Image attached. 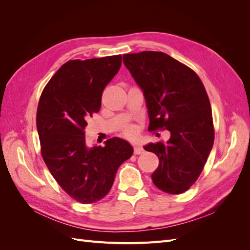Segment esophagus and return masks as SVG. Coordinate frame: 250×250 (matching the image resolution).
Returning <instances> with one entry per match:
<instances>
[{
  "mask_svg": "<svg viewBox=\"0 0 250 250\" xmlns=\"http://www.w3.org/2000/svg\"><path fill=\"white\" fill-rule=\"evenodd\" d=\"M144 151H145V150L143 149V147L138 146V145H135V146H134V151H133V152H134V154H135V155L143 154V153H144Z\"/></svg>",
  "mask_w": 250,
  "mask_h": 250,
  "instance_id": "esophagus-1",
  "label": "esophagus"
}]
</instances>
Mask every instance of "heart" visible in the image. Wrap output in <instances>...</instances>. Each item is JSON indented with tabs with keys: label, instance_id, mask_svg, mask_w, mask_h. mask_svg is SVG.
Wrapping results in <instances>:
<instances>
[{
	"label": "heart",
	"instance_id": "obj_1",
	"mask_svg": "<svg viewBox=\"0 0 250 250\" xmlns=\"http://www.w3.org/2000/svg\"><path fill=\"white\" fill-rule=\"evenodd\" d=\"M133 132H134V129H133L132 127H128L127 129H126V133H127V134H132Z\"/></svg>",
	"mask_w": 250,
	"mask_h": 250
}]
</instances>
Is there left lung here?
<instances>
[{"label": "left lung", "instance_id": "left-lung-1", "mask_svg": "<svg viewBox=\"0 0 250 250\" xmlns=\"http://www.w3.org/2000/svg\"><path fill=\"white\" fill-rule=\"evenodd\" d=\"M123 62L145 96L148 130L171 132L167 143L144 147L160 161L151 175L153 184L166 193H185L198 179L215 139L203 83L192 69L163 52L125 54Z\"/></svg>", "mask_w": 250, "mask_h": 250}]
</instances>
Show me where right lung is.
<instances>
[{"instance_id":"right-lung-1","label":"right lung","mask_w":250,"mask_h":250,"mask_svg":"<svg viewBox=\"0 0 250 250\" xmlns=\"http://www.w3.org/2000/svg\"><path fill=\"white\" fill-rule=\"evenodd\" d=\"M121 63V55L69 60L44 86L37 106L42 160L60 188L82 204L105 197L119 167L133 153L120 138L104 147L85 144L87 120L100 110L103 90Z\"/></svg>"}]
</instances>
